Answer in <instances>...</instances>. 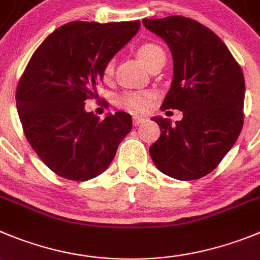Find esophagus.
Masks as SVG:
<instances>
[{
	"label": "esophagus",
	"mask_w": 260,
	"mask_h": 260,
	"mask_svg": "<svg viewBox=\"0 0 260 260\" xmlns=\"http://www.w3.org/2000/svg\"><path fill=\"white\" fill-rule=\"evenodd\" d=\"M145 122V119L142 116H133V125H140Z\"/></svg>",
	"instance_id": "obj_1"
}]
</instances>
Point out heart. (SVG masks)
<instances>
[{
    "label": "heart",
    "mask_w": 260,
    "mask_h": 260,
    "mask_svg": "<svg viewBox=\"0 0 260 260\" xmlns=\"http://www.w3.org/2000/svg\"><path fill=\"white\" fill-rule=\"evenodd\" d=\"M160 53H164L163 50L157 45L154 43H144L138 47L137 55L142 62L149 68V65L154 61L156 56H159ZM114 73V61L106 62L105 68H104V77L105 79H110L113 77ZM151 101V93L149 92H124L119 99V103L125 106L129 110L136 111V113H142V111L147 110Z\"/></svg>",
    "instance_id": "b5f03b06"
}]
</instances>
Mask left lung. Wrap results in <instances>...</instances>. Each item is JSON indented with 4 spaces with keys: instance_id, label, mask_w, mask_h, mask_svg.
<instances>
[{
    "instance_id": "8db88e82",
    "label": "left lung",
    "mask_w": 260,
    "mask_h": 260,
    "mask_svg": "<svg viewBox=\"0 0 260 260\" xmlns=\"http://www.w3.org/2000/svg\"><path fill=\"white\" fill-rule=\"evenodd\" d=\"M142 24L166 41L173 57V78L161 110L183 113L174 124L163 116L151 118L161 133L150 146V156L172 178H201L220 163L242 129V70L214 31L192 19L168 16Z\"/></svg>"
}]
</instances>
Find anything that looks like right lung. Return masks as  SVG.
I'll list each match as a JSON object with an SVG mask.
<instances>
[{
	"mask_svg": "<svg viewBox=\"0 0 260 260\" xmlns=\"http://www.w3.org/2000/svg\"><path fill=\"white\" fill-rule=\"evenodd\" d=\"M140 26V20L73 21L51 33L29 60L16 89L19 118L30 146L60 177L100 176L132 129L128 113H109L99 120L84 101L96 96L106 62Z\"/></svg>",
	"mask_w": 260,
	"mask_h": 260,
	"instance_id": "add662e5",
	"label": "right lung"
}]
</instances>
